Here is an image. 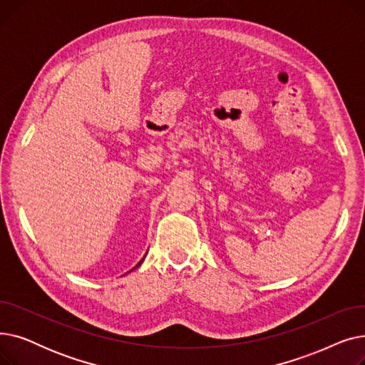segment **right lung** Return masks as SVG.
Here are the masks:
<instances>
[{
	"mask_svg": "<svg viewBox=\"0 0 365 365\" xmlns=\"http://www.w3.org/2000/svg\"><path fill=\"white\" fill-rule=\"evenodd\" d=\"M139 264H140V262H139ZM139 264H136V266H139Z\"/></svg>",
	"mask_w": 365,
	"mask_h": 365,
	"instance_id": "add662e5",
	"label": "right lung"
}]
</instances>
